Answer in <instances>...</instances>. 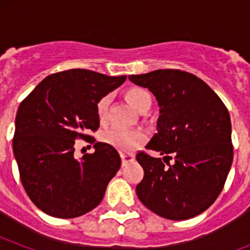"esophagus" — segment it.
Returning <instances> with one entry per match:
<instances>
[{
    "label": "esophagus",
    "instance_id": "obj_1",
    "mask_svg": "<svg viewBox=\"0 0 250 250\" xmlns=\"http://www.w3.org/2000/svg\"><path fill=\"white\" fill-rule=\"evenodd\" d=\"M135 160V156L132 154H125V152H121V161H123V167L127 164V163H131V161Z\"/></svg>",
    "mask_w": 250,
    "mask_h": 250
}]
</instances>
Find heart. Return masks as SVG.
I'll use <instances>...</instances> for the list:
<instances>
[{
    "label": "heart",
    "instance_id": "heart-1",
    "mask_svg": "<svg viewBox=\"0 0 250 250\" xmlns=\"http://www.w3.org/2000/svg\"><path fill=\"white\" fill-rule=\"evenodd\" d=\"M126 100L130 105L139 112L144 110L146 106L151 105V96L145 89L141 87H132L126 91ZM110 98L104 96L99 100L96 105V111L100 120H104L107 114ZM104 143L116 147L118 150L124 152H131L138 149L141 144H144L146 140V134L143 130H127L120 129V127H112L106 130L101 135Z\"/></svg>",
    "mask_w": 250,
    "mask_h": 250
}]
</instances>
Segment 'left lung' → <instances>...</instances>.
<instances>
[{
    "instance_id": "8db88e82",
    "label": "left lung",
    "mask_w": 250,
    "mask_h": 250,
    "mask_svg": "<svg viewBox=\"0 0 250 250\" xmlns=\"http://www.w3.org/2000/svg\"><path fill=\"white\" fill-rule=\"evenodd\" d=\"M149 90L159 105L156 134L136 160L144 178L136 185L140 202L158 215L185 220L210 207L223 190L231 163V124L219 96L199 77L180 70L130 75ZM173 156L174 164L164 163Z\"/></svg>"
}]
</instances>
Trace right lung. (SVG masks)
<instances>
[{"mask_svg":"<svg viewBox=\"0 0 250 250\" xmlns=\"http://www.w3.org/2000/svg\"><path fill=\"white\" fill-rule=\"evenodd\" d=\"M125 80L126 75L72 68L43 79L21 103L13 154L22 185L40 210L70 219L100 204L120 169V155L111 145L95 143V153L77 159L74 140L89 139L86 134L99 129V100Z\"/></svg>","mask_w":250,"mask_h":250,"instance_id":"right-lung-1","label":"right lung"}]
</instances>
